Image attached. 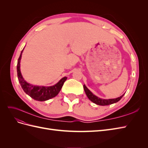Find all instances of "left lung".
<instances>
[{"instance_id": "obj_1", "label": "left lung", "mask_w": 148, "mask_h": 148, "mask_svg": "<svg viewBox=\"0 0 148 148\" xmlns=\"http://www.w3.org/2000/svg\"><path fill=\"white\" fill-rule=\"evenodd\" d=\"M83 88H84V90L85 91V93H86V95L88 96V99L91 101H92V102L95 103L96 104L99 105V106H108L110 104H114V103H116L118 101H119L121 99H122V97L124 96V95H123L122 96H121L117 98H115V99H101V98L97 97L95 95H93V94L89 90L88 88L85 86L84 84L83 85Z\"/></svg>"}]
</instances>
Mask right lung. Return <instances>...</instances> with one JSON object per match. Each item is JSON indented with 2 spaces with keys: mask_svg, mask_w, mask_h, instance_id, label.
<instances>
[{
  "mask_svg": "<svg viewBox=\"0 0 148 148\" xmlns=\"http://www.w3.org/2000/svg\"><path fill=\"white\" fill-rule=\"evenodd\" d=\"M23 49L21 52L17 63L18 78V81L22 89H23V91L26 94H27L28 95H29L31 97H32L34 100L38 101H47L51 99V98L54 97L60 92L64 82L67 79V77H65L62 78L57 84L52 86H34V85L27 83L24 79L23 77H22L20 71V60Z\"/></svg>",
  "mask_w": 148,
  "mask_h": 148,
  "instance_id": "right-lung-1",
  "label": "right lung"
}]
</instances>
